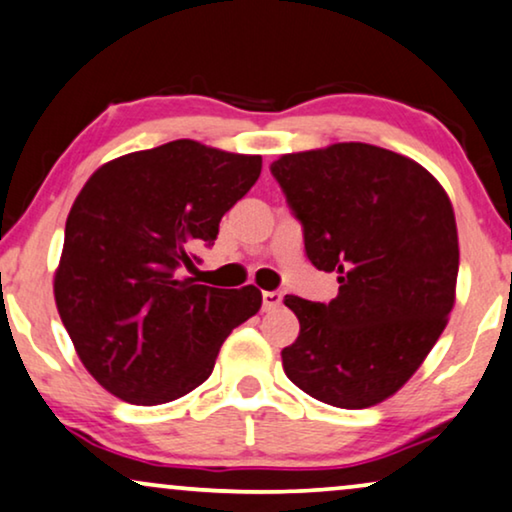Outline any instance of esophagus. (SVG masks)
<instances>
[{
  "instance_id": "34e87169",
  "label": "esophagus",
  "mask_w": 512,
  "mask_h": 512,
  "mask_svg": "<svg viewBox=\"0 0 512 512\" xmlns=\"http://www.w3.org/2000/svg\"><path fill=\"white\" fill-rule=\"evenodd\" d=\"M281 302H283L281 292H276V290L262 292V309H264V311H274V309H278V306H281Z\"/></svg>"
}]
</instances>
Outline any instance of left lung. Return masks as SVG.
<instances>
[{
  "label": "left lung",
  "instance_id": "obj_1",
  "mask_svg": "<svg viewBox=\"0 0 512 512\" xmlns=\"http://www.w3.org/2000/svg\"><path fill=\"white\" fill-rule=\"evenodd\" d=\"M271 175L302 222L306 257L339 274L327 304L283 299L299 320L283 370L320 403L377 405L419 370L454 306L452 201L417 161L365 142L283 154Z\"/></svg>",
  "mask_w": 512,
  "mask_h": 512
}]
</instances>
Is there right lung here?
<instances>
[{
	"mask_svg": "<svg viewBox=\"0 0 512 512\" xmlns=\"http://www.w3.org/2000/svg\"><path fill=\"white\" fill-rule=\"evenodd\" d=\"M262 173V156L173 140L105 163L67 215L53 295L77 356L131 405L182 398L220 346L255 316V285L222 290L182 276Z\"/></svg>",
	"mask_w": 512,
	"mask_h": 512,
	"instance_id": "right-lung-1",
	"label": "right lung"
}]
</instances>
